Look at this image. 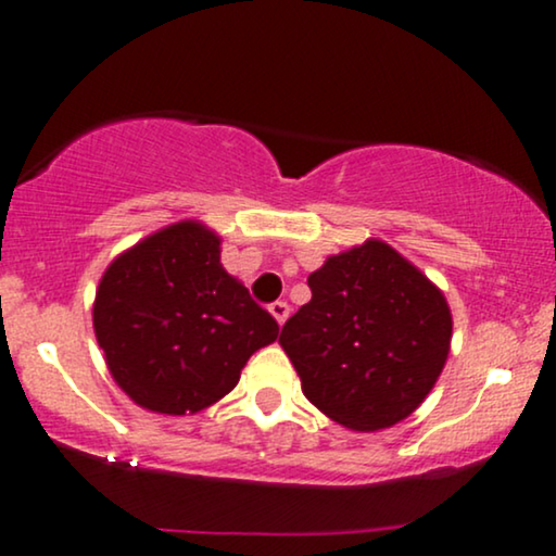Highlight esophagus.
Returning a JSON list of instances; mask_svg holds the SVG:
<instances>
[{
  "mask_svg": "<svg viewBox=\"0 0 556 556\" xmlns=\"http://www.w3.org/2000/svg\"><path fill=\"white\" fill-rule=\"evenodd\" d=\"M269 313L274 315V318H277L279 326H282V323L290 318V305H287L285 300H277V302H271V305H269Z\"/></svg>",
  "mask_w": 556,
  "mask_h": 556,
  "instance_id": "1",
  "label": "esophagus"
}]
</instances>
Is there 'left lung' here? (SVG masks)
Masks as SVG:
<instances>
[{"label": "left lung", "mask_w": 556, "mask_h": 556, "mask_svg": "<svg viewBox=\"0 0 556 556\" xmlns=\"http://www.w3.org/2000/svg\"><path fill=\"white\" fill-rule=\"evenodd\" d=\"M307 287L311 302L279 336L305 397L354 431L410 416L452 343V313L439 287L382 241L330 256Z\"/></svg>", "instance_id": "obj_1"}]
</instances>
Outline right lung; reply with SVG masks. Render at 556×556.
Listing matches in <instances>:
<instances>
[{
	"label": "right lung",
	"instance_id": "add662e5",
	"mask_svg": "<svg viewBox=\"0 0 556 556\" xmlns=\"http://www.w3.org/2000/svg\"><path fill=\"white\" fill-rule=\"evenodd\" d=\"M115 382L140 407L185 416L228 395L279 323L220 264V238L185 220L117 256L94 300Z\"/></svg>",
	"mask_w": 556,
	"mask_h": 556
}]
</instances>
